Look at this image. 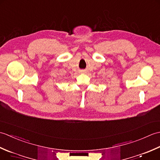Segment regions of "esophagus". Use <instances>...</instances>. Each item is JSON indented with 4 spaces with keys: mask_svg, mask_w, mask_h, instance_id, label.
<instances>
[{
    "mask_svg": "<svg viewBox=\"0 0 160 160\" xmlns=\"http://www.w3.org/2000/svg\"><path fill=\"white\" fill-rule=\"evenodd\" d=\"M80 72H81V73H86V71L85 70H82V71H80Z\"/></svg>",
    "mask_w": 160,
    "mask_h": 160,
    "instance_id": "esophagus-1",
    "label": "esophagus"
}]
</instances>
